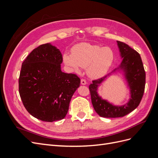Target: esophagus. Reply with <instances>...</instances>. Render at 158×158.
Returning <instances> with one entry per match:
<instances>
[{"instance_id": "34e87169", "label": "esophagus", "mask_w": 158, "mask_h": 158, "mask_svg": "<svg viewBox=\"0 0 158 158\" xmlns=\"http://www.w3.org/2000/svg\"><path fill=\"white\" fill-rule=\"evenodd\" d=\"M86 84H87L86 80H84V79L81 80V84H82V85H85Z\"/></svg>"}]
</instances>
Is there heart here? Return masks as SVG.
I'll list each match as a JSON object with an SVG mask.
<instances>
[{"label":"heart","mask_w":158,"mask_h":158,"mask_svg":"<svg viewBox=\"0 0 158 158\" xmlns=\"http://www.w3.org/2000/svg\"><path fill=\"white\" fill-rule=\"evenodd\" d=\"M114 54L109 47L82 43L72 49V53L65 52L64 63L75 70L86 69L89 78H98L106 74L113 62Z\"/></svg>","instance_id":"b5f03b06"}]
</instances>
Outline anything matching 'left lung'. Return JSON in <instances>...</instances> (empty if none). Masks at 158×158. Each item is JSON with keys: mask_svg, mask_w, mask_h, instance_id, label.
<instances>
[{"mask_svg": "<svg viewBox=\"0 0 158 158\" xmlns=\"http://www.w3.org/2000/svg\"><path fill=\"white\" fill-rule=\"evenodd\" d=\"M117 42L123 59L119 69L125 72L131 89V99L124 106H113L100 98L97 92L98 85L107 78V76L93 80L92 84L89 85L91 99L95 112L102 117L117 118L127 115L139 106L144 92L146 73L140 54L125 43L119 41Z\"/></svg>", "mask_w": 158, "mask_h": 158, "instance_id": "8db88e82", "label": "left lung"}]
</instances>
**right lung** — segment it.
<instances>
[{
  "label": "right lung",
  "instance_id": "right-lung-1",
  "mask_svg": "<svg viewBox=\"0 0 158 158\" xmlns=\"http://www.w3.org/2000/svg\"><path fill=\"white\" fill-rule=\"evenodd\" d=\"M63 56L50 44L40 45L23 60L19 77V93L23 106L33 117L53 122L65 117L80 79L63 73Z\"/></svg>",
  "mask_w": 158,
  "mask_h": 158
}]
</instances>
